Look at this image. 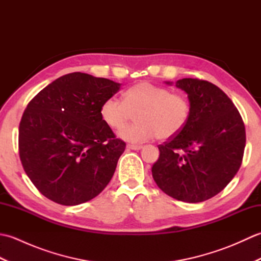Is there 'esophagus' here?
I'll return each mask as SVG.
<instances>
[{
  "label": "esophagus",
  "instance_id": "34e87169",
  "mask_svg": "<svg viewBox=\"0 0 261 261\" xmlns=\"http://www.w3.org/2000/svg\"><path fill=\"white\" fill-rule=\"evenodd\" d=\"M126 148L127 149H131V150H140V149H142V146H139V145H126Z\"/></svg>",
  "mask_w": 261,
  "mask_h": 261
}]
</instances>
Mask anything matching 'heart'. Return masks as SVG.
<instances>
[{
  "label": "heart",
  "mask_w": 261,
  "mask_h": 261,
  "mask_svg": "<svg viewBox=\"0 0 261 261\" xmlns=\"http://www.w3.org/2000/svg\"><path fill=\"white\" fill-rule=\"evenodd\" d=\"M99 114L113 130L126 124L134 115L136 124L118 132L121 139L141 143L157 137L169 140L184 130L191 116V103L180 93H171L164 86L142 82L127 88L123 101L112 96L102 103Z\"/></svg>",
  "instance_id": "b5f03b06"
}]
</instances>
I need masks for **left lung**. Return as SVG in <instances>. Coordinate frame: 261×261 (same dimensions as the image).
I'll return each mask as SVG.
<instances>
[{"label": "left lung", "instance_id": "obj_1", "mask_svg": "<svg viewBox=\"0 0 261 261\" xmlns=\"http://www.w3.org/2000/svg\"><path fill=\"white\" fill-rule=\"evenodd\" d=\"M175 86L187 94L191 116L178 136L158 147L152 177L167 195L198 203L223 191L239 170L245 124L228 95L212 83L182 79Z\"/></svg>", "mask_w": 261, "mask_h": 261}]
</instances>
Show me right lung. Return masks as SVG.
I'll return each mask as SVG.
<instances>
[{
  "label": "right lung",
  "instance_id": "add662e5",
  "mask_svg": "<svg viewBox=\"0 0 261 261\" xmlns=\"http://www.w3.org/2000/svg\"><path fill=\"white\" fill-rule=\"evenodd\" d=\"M120 87L108 79L70 73L28 104L19 126L20 159L42 195L71 206L107 187L125 143L104 123L99 109Z\"/></svg>",
  "mask_w": 261,
  "mask_h": 261
}]
</instances>
